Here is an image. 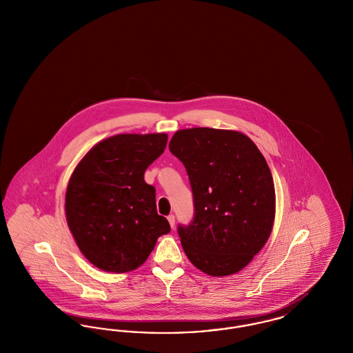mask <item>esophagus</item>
I'll use <instances>...</instances> for the list:
<instances>
[{"instance_id": "obj_1", "label": "esophagus", "mask_w": 353, "mask_h": 353, "mask_svg": "<svg viewBox=\"0 0 353 353\" xmlns=\"http://www.w3.org/2000/svg\"><path fill=\"white\" fill-rule=\"evenodd\" d=\"M168 222L169 225H170V228L173 229V228H174V222H176V219H174V216H173V214H169Z\"/></svg>"}]
</instances>
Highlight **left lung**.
Masks as SVG:
<instances>
[{
    "instance_id": "left-lung-1",
    "label": "left lung",
    "mask_w": 353,
    "mask_h": 353,
    "mask_svg": "<svg viewBox=\"0 0 353 353\" xmlns=\"http://www.w3.org/2000/svg\"><path fill=\"white\" fill-rule=\"evenodd\" d=\"M169 150L184 164L194 213L177 233L189 261L208 275L243 269L269 239L275 189L269 165L246 134L190 128L173 134Z\"/></svg>"
}]
</instances>
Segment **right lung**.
<instances>
[{
	"instance_id": "obj_1",
	"label": "right lung",
	"mask_w": 353,
	"mask_h": 353,
	"mask_svg": "<svg viewBox=\"0 0 353 353\" xmlns=\"http://www.w3.org/2000/svg\"><path fill=\"white\" fill-rule=\"evenodd\" d=\"M167 141L165 134H117L98 143L74 170L66 219L94 266L110 272L137 269L157 238L170 232L167 219L157 214L154 186L144 181Z\"/></svg>"
}]
</instances>
